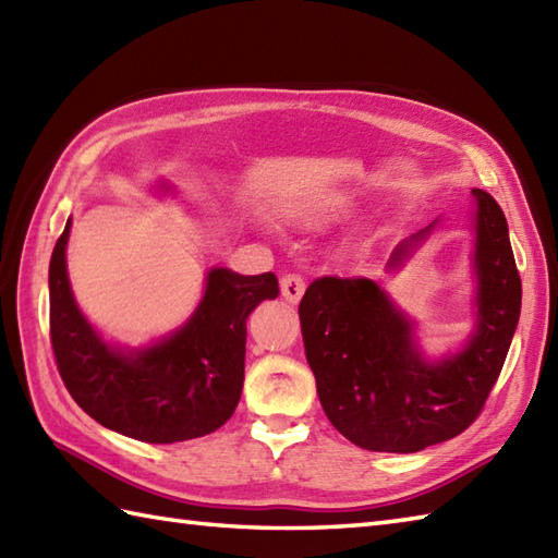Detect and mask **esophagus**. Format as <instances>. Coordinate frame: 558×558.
Returning a JSON list of instances; mask_svg holds the SVG:
<instances>
[{
    "label": "esophagus",
    "instance_id": "34e87169",
    "mask_svg": "<svg viewBox=\"0 0 558 558\" xmlns=\"http://www.w3.org/2000/svg\"><path fill=\"white\" fill-rule=\"evenodd\" d=\"M280 290H282V298H286L290 304H298L306 290V282L302 276H294V272H290V276H282Z\"/></svg>",
    "mask_w": 558,
    "mask_h": 558
}]
</instances>
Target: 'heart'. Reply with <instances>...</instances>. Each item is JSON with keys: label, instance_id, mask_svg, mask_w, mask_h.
Listing matches in <instances>:
<instances>
[{"label": "heart", "instance_id": "obj_1", "mask_svg": "<svg viewBox=\"0 0 558 558\" xmlns=\"http://www.w3.org/2000/svg\"><path fill=\"white\" fill-rule=\"evenodd\" d=\"M350 210V201L345 196H322L306 204L298 216L304 225L316 228V225H326L330 220H338Z\"/></svg>", "mask_w": 558, "mask_h": 558}]
</instances>
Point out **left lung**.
<instances>
[{
  "label": "left lung",
  "instance_id": "1",
  "mask_svg": "<svg viewBox=\"0 0 558 558\" xmlns=\"http://www.w3.org/2000/svg\"><path fill=\"white\" fill-rule=\"evenodd\" d=\"M475 201L477 328L465 350L424 362L412 324L369 278H316L300 302L306 362L316 376L330 424L366 450L417 453L448 441L480 417L501 374L520 316V276L508 225L494 196L472 189ZM402 242L390 268L402 264Z\"/></svg>",
  "mask_w": 558,
  "mask_h": 558
}]
</instances>
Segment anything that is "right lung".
Segmentation results:
<instances>
[{"label": "right lung", "mask_w": 558, "mask_h": 558, "mask_svg": "<svg viewBox=\"0 0 558 558\" xmlns=\"http://www.w3.org/2000/svg\"><path fill=\"white\" fill-rule=\"evenodd\" d=\"M69 228L71 220L50 260V342L71 398L102 426L146 444L216 432L242 396L246 318L278 298V278L213 268L184 328L153 348L122 352L100 340L74 302L64 258Z\"/></svg>", "instance_id": "obj_1"}]
</instances>
